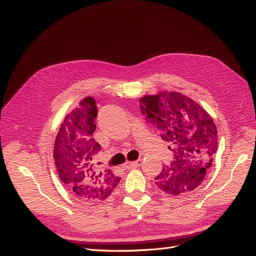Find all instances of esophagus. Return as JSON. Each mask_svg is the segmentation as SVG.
Masks as SVG:
<instances>
[{"label": "esophagus", "mask_w": 256, "mask_h": 256, "mask_svg": "<svg viewBox=\"0 0 256 256\" xmlns=\"http://www.w3.org/2000/svg\"><path fill=\"white\" fill-rule=\"evenodd\" d=\"M142 164V161L141 160H136L134 162H128V164H126V168H138Z\"/></svg>", "instance_id": "34e87169"}]
</instances>
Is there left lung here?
Returning <instances> with one entry per match:
<instances>
[{
	"label": "left lung",
	"instance_id": "8db88e82",
	"mask_svg": "<svg viewBox=\"0 0 256 256\" xmlns=\"http://www.w3.org/2000/svg\"><path fill=\"white\" fill-rule=\"evenodd\" d=\"M140 109L174 152L170 166L154 178L157 187L172 196L196 189L210 172L218 150V131L210 115L177 92L144 96Z\"/></svg>",
	"mask_w": 256,
	"mask_h": 256
}]
</instances>
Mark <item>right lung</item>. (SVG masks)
Wrapping results in <instances>:
<instances>
[{"instance_id":"1","label":"right lung","mask_w":256,"mask_h":256,"mask_svg":"<svg viewBox=\"0 0 256 256\" xmlns=\"http://www.w3.org/2000/svg\"><path fill=\"white\" fill-rule=\"evenodd\" d=\"M97 113L94 98L81 100L62 122L53 150L60 180L81 200L94 202L109 198L120 182L98 161L102 146L92 138Z\"/></svg>"}]
</instances>
